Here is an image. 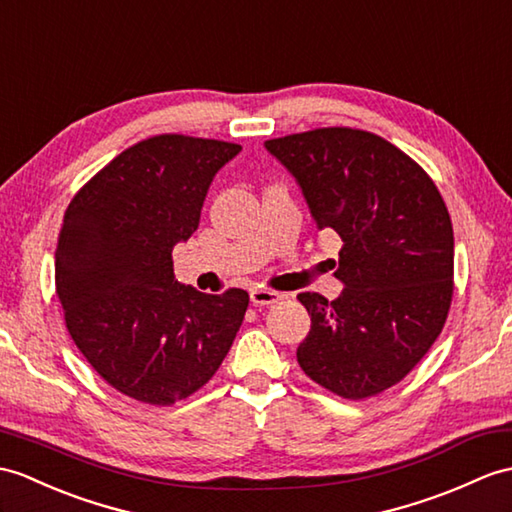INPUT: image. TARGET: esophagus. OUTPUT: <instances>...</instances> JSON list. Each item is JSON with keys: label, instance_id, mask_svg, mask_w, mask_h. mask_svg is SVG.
Here are the masks:
<instances>
[{"label": "esophagus", "instance_id": "34e87169", "mask_svg": "<svg viewBox=\"0 0 512 512\" xmlns=\"http://www.w3.org/2000/svg\"><path fill=\"white\" fill-rule=\"evenodd\" d=\"M283 299L281 292L275 290H264V288H253L251 290V303L255 307H264V305H272V303H279Z\"/></svg>", "mask_w": 512, "mask_h": 512}]
</instances>
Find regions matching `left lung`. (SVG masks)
<instances>
[{"instance_id":"1","label":"left lung","mask_w":512,"mask_h":512,"mask_svg":"<svg viewBox=\"0 0 512 512\" xmlns=\"http://www.w3.org/2000/svg\"><path fill=\"white\" fill-rule=\"evenodd\" d=\"M296 178L316 227L342 237L338 299L301 292L312 329L296 349L307 377L344 399L401 382L445 327L454 229L434 181L390 141L331 126L266 141Z\"/></svg>"}]
</instances>
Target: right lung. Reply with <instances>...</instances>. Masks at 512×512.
I'll list each match as a JSON object with an SVG mask.
<instances>
[{
	"label": "right lung",
	"instance_id": "1",
	"mask_svg": "<svg viewBox=\"0 0 512 512\" xmlns=\"http://www.w3.org/2000/svg\"><path fill=\"white\" fill-rule=\"evenodd\" d=\"M242 146L157 135L126 148L71 198L56 294L80 353L106 384L150 406L205 386L227 358L248 292L174 279L172 251L198 229L207 189Z\"/></svg>",
	"mask_w": 512,
	"mask_h": 512
}]
</instances>
